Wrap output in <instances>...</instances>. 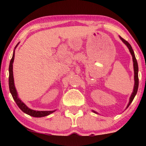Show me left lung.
<instances>
[{"label":"left lung","instance_id":"8db88e82","mask_svg":"<svg viewBox=\"0 0 146 146\" xmlns=\"http://www.w3.org/2000/svg\"><path fill=\"white\" fill-rule=\"evenodd\" d=\"M120 39L122 40L123 43L125 44V45L127 46V48H128L129 52H130L131 56H132V59H133V70H134V87H133V92L131 94L130 98H129V101L128 104L127 106V108H128V106L130 105V104L132 102L133 98H134L135 96L136 95L137 92V89H138V85H139V79H138V65H137V60L135 58V54H134V52H133L132 48H131V45L127 42V41L125 40L123 38H122L121 36H119ZM93 112H94L96 113H98L96 111L92 110Z\"/></svg>","mask_w":146,"mask_h":146}]
</instances>
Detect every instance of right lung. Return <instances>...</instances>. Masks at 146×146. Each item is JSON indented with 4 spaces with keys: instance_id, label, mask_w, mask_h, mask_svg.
<instances>
[{
    "instance_id": "1",
    "label": "right lung",
    "mask_w": 146,
    "mask_h": 146,
    "mask_svg": "<svg viewBox=\"0 0 146 146\" xmlns=\"http://www.w3.org/2000/svg\"><path fill=\"white\" fill-rule=\"evenodd\" d=\"M19 42L16 45L15 48V50H14L13 52V58L11 60V62H10V65H9V90L10 92H11L12 96H13L14 100L15 101L16 104H17L18 106L19 107V108L23 112H25L27 114L31 115V116L33 117H41L44 116H46V115L50 114V113H53L54 111L56 110L53 111H36L30 109L29 108H28L27 106H26L25 104H24L23 102H22L21 100L19 99V98L18 97V94L17 92V90L15 88V83H14V78H13V64L14 62V59H15V49L17 47V46L19 45Z\"/></svg>"
}]
</instances>
